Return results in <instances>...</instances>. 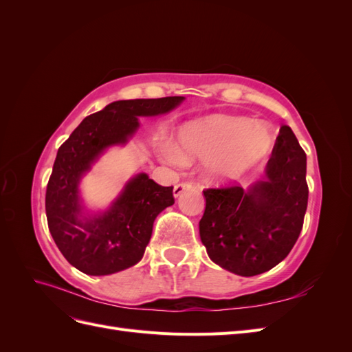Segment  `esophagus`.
I'll return each mask as SVG.
<instances>
[{
	"label": "esophagus",
	"mask_w": 352,
	"mask_h": 352,
	"mask_svg": "<svg viewBox=\"0 0 352 352\" xmlns=\"http://www.w3.org/2000/svg\"><path fill=\"white\" fill-rule=\"evenodd\" d=\"M190 188H192V185H190V184H179V185H176L173 188V197L177 198L180 194H184L185 190H188Z\"/></svg>",
	"instance_id": "34e87169"
}]
</instances>
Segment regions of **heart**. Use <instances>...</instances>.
Here are the masks:
<instances>
[{
    "mask_svg": "<svg viewBox=\"0 0 352 352\" xmlns=\"http://www.w3.org/2000/svg\"><path fill=\"white\" fill-rule=\"evenodd\" d=\"M180 150L166 142L162 155L182 166L185 157L204 158V173L216 184H230L254 172L274 146L270 127L245 117L212 114L186 123L179 132Z\"/></svg>",
    "mask_w": 352,
    "mask_h": 352,
    "instance_id": "heart-1",
    "label": "heart"
}]
</instances>
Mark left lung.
I'll use <instances>...</instances> for the list:
<instances>
[{"label": "left lung", "mask_w": 352, "mask_h": 352, "mask_svg": "<svg viewBox=\"0 0 352 352\" xmlns=\"http://www.w3.org/2000/svg\"><path fill=\"white\" fill-rule=\"evenodd\" d=\"M305 173L307 155L291 127L283 124L261 180L247 189H206L199 236L211 261L245 278L279 264L302 229Z\"/></svg>", "instance_id": "1"}]
</instances>
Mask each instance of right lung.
<instances>
[{
  "mask_svg": "<svg viewBox=\"0 0 352 352\" xmlns=\"http://www.w3.org/2000/svg\"><path fill=\"white\" fill-rule=\"evenodd\" d=\"M185 97L114 101L85 117L58 148L45 195L51 236L65 258L85 274L105 276L141 261L155 217L175 204L173 186L138 173L124 184L111 206L89 211L80 182L111 146H123L140 129V117L170 113Z\"/></svg>",
  "mask_w": 352,
  "mask_h": 352,
  "instance_id": "right-lung-1",
  "label": "right lung"
}]
</instances>
